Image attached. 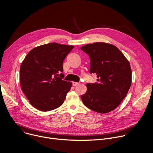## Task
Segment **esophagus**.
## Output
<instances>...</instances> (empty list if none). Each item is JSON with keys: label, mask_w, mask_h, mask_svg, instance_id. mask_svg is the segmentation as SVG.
<instances>
[{"label": "esophagus", "mask_w": 153, "mask_h": 153, "mask_svg": "<svg viewBox=\"0 0 153 153\" xmlns=\"http://www.w3.org/2000/svg\"><path fill=\"white\" fill-rule=\"evenodd\" d=\"M79 84V82H73V86H76V85H78Z\"/></svg>", "instance_id": "1"}]
</instances>
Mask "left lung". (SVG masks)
I'll list each match as a JSON object with an SVG mask.
<instances>
[{"instance_id":"1","label":"left lung","mask_w":153,"mask_h":153,"mask_svg":"<svg viewBox=\"0 0 153 153\" xmlns=\"http://www.w3.org/2000/svg\"><path fill=\"white\" fill-rule=\"evenodd\" d=\"M80 49L90 58V73L97 82L87 83V91L81 96L83 104L99 113L114 110L126 97L131 85L132 72L129 61L114 45L96 42Z\"/></svg>"}]
</instances>
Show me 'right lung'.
Segmentation results:
<instances>
[{
  "label": "right lung",
  "mask_w": 153,
  "mask_h": 153,
  "mask_svg": "<svg viewBox=\"0 0 153 153\" xmlns=\"http://www.w3.org/2000/svg\"><path fill=\"white\" fill-rule=\"evenodd\" d=\"M74 46L50 43L31 50L20 68L21 88L31 105L41 111L61 106L72 83L63 80V62Z\"/></svg>",
  "instance_id": "obj_1"
}]
</instances>
